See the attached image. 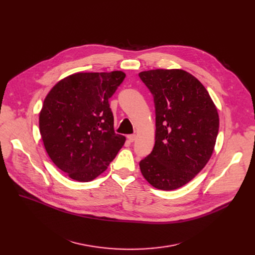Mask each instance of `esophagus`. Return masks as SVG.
I'll list each match as a JSON object with an SVG mask.
<instances>
[{
	"mask_svg": "<svg viewBox=\"0 0 255 255\" xmlns=\"http://www.w3.org/2000/svg\"><path fill=\"white\" fill-rule=\"evenodd\" d=\"M127 138L129 140V142H134V140L136 139V135L135 134H131V135H128Z\"/></svg>",
	"mask_w": 255,
	"mask_h": 255,
	"instance_id": "obj_1",
	"label": "esophagus"
}]
</instances>
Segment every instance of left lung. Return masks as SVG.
I'll list each match as a JSON object with an SVG mask.
<instances>
[{
    "instance_id": "obj_1",
    "label": "left lung",
    "mask_w": 255,
    "mask_h": 255,
    "mask_svg": "<svg viewBox=\"0 0 255 255\" xmlns=\"http://www.w3.org/2000/svg\"><path fill=\"white\" fill-rule=\"evenodd\" d=\"M153 95L155 144L139 162L148 183L163 191L188 184L207 164L219 131V115L208 91L183 69L141 71Z\"/></svg>"
}]
</instances>
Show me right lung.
<instances>
[{"label": "right lung", "mask_w": 255, "mask_h": 255, "mask_svg": "<svg viewBox=\"0 0 255 255\" xmlns=\"http://www.w3.org/2000/svg\"><path fill=\"white\" fill-rule=\"evenodd\" d=\"M123 71L78 72L47 94L39 130L53 163L70 178L91 181L104 172L126 138L114 131L109 99L122 84Z\"/></svg>", "instance_id": "1"}]
</instances>
